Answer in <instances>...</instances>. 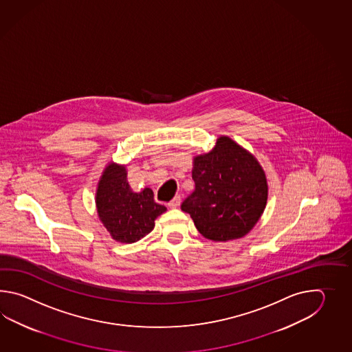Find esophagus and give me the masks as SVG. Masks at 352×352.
I'll use <instances>...</instances> for the list:
<instances>
[{
    "label": "esophagus",
    "mask_w": 352,
    "mask_h": 352,
    "mask_svg": "<svg viewBox=\"0 0 352 352\" xmlns=\"http://www.w3.org/2000/svg\"><path fill=\"white\" fill-rule=\"evenodd\" d=\"M179 202H181V197H179V195H176L173 200L167 204V206H168L170 209H175V208L179 206Z\"/></svg>",
    "instance_id": "esophagus-1"
}]
</instances>
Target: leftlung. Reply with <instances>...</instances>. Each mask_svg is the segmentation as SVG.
Instances as JSON below:
<instances>
[{"mask_svg":"<svg viewBox=\"0 0 352 352\" xmlns=\"http://www.w3.org/2000/svg\"><path fill=\"white\" fill-rule=\"evenodd\" d=\"M194 192L181 204L205 238L238 239L253 229L264 211L268 186L262 167L228 137L194 160Z\"/></svg>","mask_w":352,"mask_h":352,"instance_id":"8db88e82","label":"left lung"}]
</instances>
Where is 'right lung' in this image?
Returning a JSON list of instances; mask_svg holds the SVG:
<instances>
[{"label":"right lung","mask_w":352,"mask_h":352,"mask_svg":"<svg viewBox=\"0 0 352 352\" xmlns=\"http://www.w3.org/2000/svg\"><path fill=\"white\" fill-rule=\"evenodd\" d=\"M153 196L148 187L133 192L124 167L111 164L105 168L98 186V215L113 239L129 244L152 232L156 217L166 211Z\"/></svg>","instance_id":"add662e5"}]
</instances>
